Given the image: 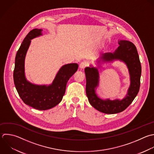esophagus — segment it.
I'll return each mask as SVG.
<instances>
[{"label": "esophagus", "mask_w": 154, "mask_h": 154, "mask_svg": "<svg viewBox=\"0 0 154 154\" xmlns=\"http://www.w3.org/2000/svg\"><path fill=\"white\" fill-rule=\"evenodd\" d=\"M87 65H88V63H87V62H85V61L82 62V63H81L80 64H79V68H80V69H81V70L84 69L87 66Z\"/></svg>", "instance_id": "obj_1"}]
</instances>
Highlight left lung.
<instances>
[{"mask_svg": "<svg viewBox=\"0 0 154 154\" xmlns=\"http://www.w3.org/2000/svg\"><path fill=\"white\" fill-rule=\"evenodd\" d=\"M119 47L113 53H105L97 61V67L101 64L112 63L119 60L123 62L129 72L130 85L127 93L122 99H102L97 93L99 84V73L97 68L90 65L85 69L86 76V94L90 103L95 109L105 114H116L124 111L134 100L137 95L140 85L141 67L138 54L135 45L127 40H119Z\"/></svg>", "mask_w": 154, "mask_h": 154, "instance_id": "obj_1", "label": "left lung"}]
</instances>
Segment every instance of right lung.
Listing matches in <instances>:
<instances>
[{
	"label": "right lung",
	"mask_w": 154,
	"mask_h": 154,
	"mask_svg": "<svg viewBox=\"0 0 154 154\" xmlns=\"http://www.w3.org/2000/svg\"><path fill=\"white\" fill-rule=\"evenodd\" d=\"M42 29L31 31L23 40L15 58L13 73L16 90L24 103L38 110H47L57 105L65 93L67 83L77 71L78 64L63 66L49 85H37L28 81L25 76V60L31 40L43 35Z\"/></svg>",
	"instance_id": "obj_1"
}]
</instances>
